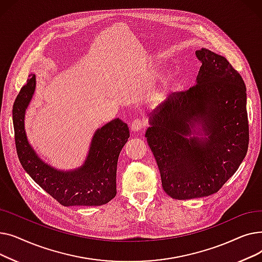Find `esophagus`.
I'll return each mask as SVG.
<instances>
[{"label": "esophagus", "mask_w": 262, "mask_h": 262, "mask_svg": "<svg viewBox=\"0 0 262 262\" xmlns=\"http://www.w3.org/2000/svg\"><path fill=\"white\" fill-rule=\"evenodd\" d=\"M144 126H145V121L141 118H137L132 122L130 129L136 133V132H139L142 128H144Z\"/></svg>", "instance_id": "obj_1"}]
</instances>
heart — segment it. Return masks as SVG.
I'll return each mask as SVG.
<instances>
[{"label":"heart","mask_w":262,"mask_h":262,"mask_svg":"<svg viewBox=\"0 0 262 262\" xmlns=\"http://www.w3.org/2000/svg\"><path fill=\"white\" fill-rule=\"evenodd\" d=\"M169 91V81L167 79H162L159 84L150 91L149 100L153 104H159L167 99V94Z\"/></svg>","instance_id":"b5f03b06"}]
</instances>
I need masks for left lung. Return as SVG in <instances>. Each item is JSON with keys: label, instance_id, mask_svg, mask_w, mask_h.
Segmentation results:
<instances>
[{"label": "left lung", "instance_id": "obj_1", "mask_svg": "<svg viewBox=\"0 0 262 262\" xmlns=\"http://www.w3.org/2000/svg\"><path fill=\"white\" fill-rule=\"evenodd\" d=\"M195 85L172 93L149 117L145 138L162 188L175 200L211 195L235 174L249 147L246 88L227 59L195 51Z\"/></svg>", "mask_w": 262, "mask_h": 262}]
</instances>
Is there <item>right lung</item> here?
Returning <instances> with one entry per match:
<instances>
[{
	"instance_id": "obj_1",
	"label": "right lung",
	"mask_w": 262,
	"mask_h": 262,
	"mask_svg": "<svg viewBox=\"0 0 262 262\" xmlns=\"http://www.w3.org/2000/svg\"><path fill=\"white\" fill-rule=\"evenodd\" d=\"M36 89L31 74L12 107V122L19 160L23 169L45 191L67 206H101L117 194V164L129 138L126 123L119 118L106 123L92 136L88 154L80 167L60 170L41 159L27 140L24 120Z\"/></svg>"
}]
</instances>
